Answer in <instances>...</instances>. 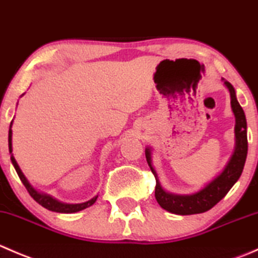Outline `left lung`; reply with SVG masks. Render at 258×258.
Segmentation results:
<instances>
[{"instance_id":"1","label":"left lung","mask_w":258,"mask_h":258,"mask_svg":"<svg viewBox=\"0 0 258 258\" xmlns=\"http://www.w3.org/2000/svg\"><path fill=\"white\" fill-rule=\"evenodd\" d=\"M223 85L230 92L231 97V108H232L233 116H235V150L228 160L227 165L218 173L212 181L200 191L189 195H176L167 192L161 184L158 175L152 165V148L146 147V160L148 166L152 171L156 178L155 197L158 205L163 210L168 211L175 215H196V213L206 212L212 209L216 204L221 201L227 195V192L232 188L233 184L240 178L242 171H243L244 162L247 157V122L243 110L238 103L236 97V91L233 86L225 79H221Z\"/></svg>"}]
</instances>
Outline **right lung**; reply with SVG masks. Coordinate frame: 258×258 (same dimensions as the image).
<instances>
[{
	"label": "right lung",
	"instance_id": "obj_1",
	"mask_svg": "<svg viewBox=\"0 0 258 258\" xmlns=\"http://www.w3.org/2000/svg\"><path fill=\"white\" fill-rule=\"evenodd\" d=\"M12 123H14V119H12L11 124H10V131H9V151H10V155H11V162L12 165H14L15 170H16L18 177H20L21 181H22V183L25 184V187L27 188L28 194L31 195V197H32L37 204H40L41 206L45 207V209L53 211V212H59V213L79 212V211H82L87 209V207L92 206V205L96 202V200H97L98 195L93 197V199L88 200V201L82 202V204H64V202L58 201V200L53 199V197L49 196L47 194H43V192L37 191V189L30 183V181H28V179L26 178V176L23 175L22 170L20 168L16 158L14 157V153H12Z\"/></svg>",
	"mask_w": 258,
	"mask_h": 258
}]
</instances>
